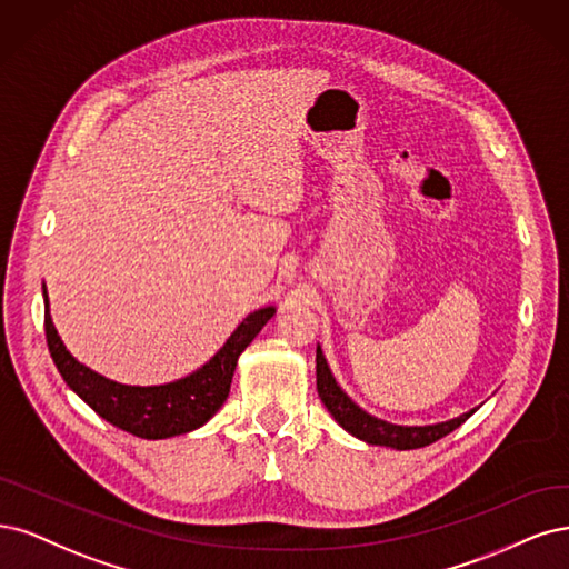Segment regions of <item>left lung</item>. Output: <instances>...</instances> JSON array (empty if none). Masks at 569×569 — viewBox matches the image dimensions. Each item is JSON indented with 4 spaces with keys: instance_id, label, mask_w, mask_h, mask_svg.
<instances>
[{
    "instance_id": "8db88e82",
    "label": "left lung",
    "mask_w": 569,
    "mask_h": 569,
    "mask_svg": "<svg viewBox=\"0 0 569 569\" xmlns=\"http://www.w3.org/2000/svg\"><path fill=\"white\" fill-rule=\"evenodd\" d=\"M317 392L323 401V407L328 409V413L336 418V423L345 432H350L352 437L361 439V442L371 445V447H390L397 451L428 447V445L437 442V439H442L449 432H453L458 426H463L466 420L475 411H478V409H470L461 416L442 420V423H432V426L390 423V420H382L369 411H363L357 401L340 388L333 371H331V366H328V361L321 352V345H317Z\"/></svg>"
}]
</instances>
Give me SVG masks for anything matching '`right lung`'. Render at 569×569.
Masks as SVG:
<instances>
[{
	"mask_svg": "<svg viewBox=\"0 0 569 569\" xmlns=\"http://www.w3.org/2000/svg\"><path fill=\"white\" fill-rule=\"evenodd\" d=\"M42 298L47 345L68 388L108 423L141 439H168L206 426L229 397L238 357L277 315L273 305L250 311L214 357L184 378L162 385H124L97 373L68 352L51 321L47 286H42Z\"/></svg>",
	"mask_w": 569,
	"mask_h": 569,
	"instance_id": "add662e5",
	"label": "right lung"
}]
</instances>
